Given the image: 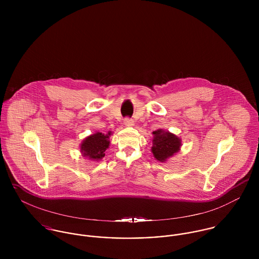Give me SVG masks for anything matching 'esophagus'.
Returning <instances> with one entry per match:
<instances>
[{
    "mask_svg": "<svg viewBox=\"0 0 259 259\" xmlns=\"http://www.w3.org/2000/svg\"><path fill=\"white\" fill-rule=\"evenodd\" d=\"M123 123H124L125 126H132L134 124V120L132 118H130V117H125L123 119Z\"/></svg>",
    "mask_w": 259,
    "mask_h": 259,
    "instance_id": "esophagus-1",
    "label": "esophagus"
}]
</instances>
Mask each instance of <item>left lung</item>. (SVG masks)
Here are the masks:
<instances>
[{"instance_id":"1","label":"left lung","mask_w":259,"mask_h":259,"mask_svg":"<svg viewBox=\"0 0 259 259\" xmlns=\"http://www.w3.org/2000/svg\"><path fill=\"white\" fill-rule=\"evenodd\" d=\"M152 134L154 137L151 151L157 160L165 161L166 158L180 150L182 144L177 136L168 132H163L162 130L155 131Z\"/></svg>"}]
</instances>
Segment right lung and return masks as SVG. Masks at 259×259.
<instances>
[{"label":"right lung","instance_id":"1","mask_svg":"<svg viewBox=\"0 0 259 259\" xmlns=\"http://www.w3.org/2000/svg\"><path fill=\"white\" fill-rule=\"evenodd\" d=\"M110 136L111 133H109L108 135L97 133L88 137L80 146L82 154L84 156H88L90 159H102L105 156L106 149L109 148Z\"/></svg>","mask_w":259,"mask_h":259}]
</instances>
